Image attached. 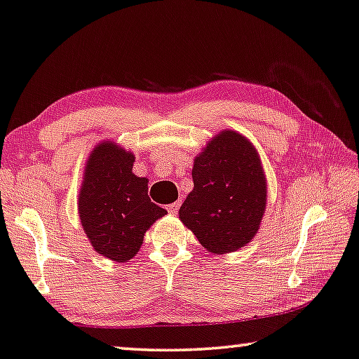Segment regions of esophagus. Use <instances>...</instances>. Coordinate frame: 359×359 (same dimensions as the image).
Instances as JSON below:
<instances>
[{
    "mask_svg": "<svg viewBox=\"0 0 359 359\" xmlns=\"http://www.w3.org/2000/svg\"><path fill=\"white\" fill-rule=\"evenodd\" d=\"M179 208H180V201H175V203H172V205L168 206V211L170 214H175V212L179 211Z\"/></svg>",
    "mask_w": 359,
    "mask_h": 359,
    "instance_id": "1",
    "label": "esophagus"
}]
</instances>
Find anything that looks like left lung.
Here are the masks:
<instances>
[{"label": "left lung", "mask_w": 359, "mask_h": 359, "mask_svg": "<svg viewBox=\"0 0 359 359\" xmlns=\"http://www.w3.org/2000/svg\"><path fill=\"white\" fill-rule=\"evenodd\" d=\"M194 190L179 217L203 247L216 255L247 247L266 210L267 185L255 147L222 130L195 158Z\"/></svg>", "instance_id": "1"}]
</instances>
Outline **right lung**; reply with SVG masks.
<instances>
[{
    "instance_id": "1",
    "label": "right lung",
    "mask_w": 359,
    "mask_h": 359,
    "mask_svg": "<svg viewBox=\"0 0 359 359\" xmlns=\"http://www.w3.org/2000/svg\"><path fill=\"white\" fill-rule=\"evenodd\" d=\"M135 156L112 142L90 154L79 194L80 222L95 251L117 263L138 253L145 232L165 210L148 196V179L132 172Z\"/></svg>"
}]
</instances>
